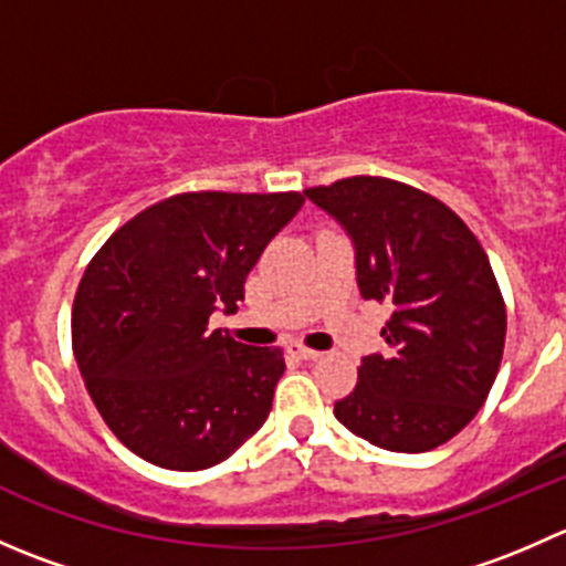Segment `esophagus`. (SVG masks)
I'll return each mask as SVG.
<instances>
[{"label":"esophagus","instance_id":"esophagus-1","mask_svg":"<svg viewBox=\"0 0 566 566\" xmlns=\"http://www.w3.org/2000/svg\"><path fill=\"white\" fill-rule=\"evenodd\" d=\"M290 353H293V356H298L301 361H317V358L323 356V353L310 350V347H304V345H293V347H290Z\"/></svg>","mask_w":566,"mask_h":566}]
</instances>
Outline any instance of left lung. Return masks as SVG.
<instances>
[{
    "instance_id": "obj_1",
    "label": "left lung",
    "mask_w": 566,
    "mask_h": 566,
    "mask_svg": "<svg viewBox=\"0 0 566 566\" xmlns=\"http://www.w3.org/2000/svg\"><path fill=\"white\" fill-rule=\"evenodd\" d=\"M350 238L358 293L384 301L386 347L361 358L334 416L389 452H430L488 399L504 356L506 312L488 254L438 199L386 177L304 191Z\"/></svg>"
}]
</instances>
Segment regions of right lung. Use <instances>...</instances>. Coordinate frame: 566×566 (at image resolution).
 I'll return each instance as SVG.
<instances>
[{
    "instance_id": "add662e5",
    "label": "right lung",
    "mask_w": 566,
    "mask_h": 566,
    "mask_svg": "<svg viewBox=\"0 0 566 566\" xmlns=\"http://www.w3.org/2000/svg\"><path fill=\"white\" fill-rule=\"evenodd\" d=\"M304 193L199 191L119 227L73 304V353L108 430L142 460L202 471L265 424L284 373L276 347L208 328L232 315Z\"/></svg>"
}]
</instances>
